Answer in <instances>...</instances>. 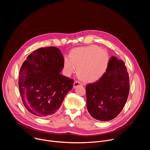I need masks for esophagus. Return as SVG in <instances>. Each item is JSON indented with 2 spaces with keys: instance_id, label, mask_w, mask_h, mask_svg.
Masks as SVG:
<instances>
[{
  "instance_id": "34e87169",
  "label": "esophagus",
  "mask_w": 150,
  "mask_h": 150,
  "mask_svg": "<svg viewBox=\"0 0 150 150\" xmlns=\"http://www.w3.org/2000/svg\"><path fill=\"white\" fill-rule=\"evenodd\" d=\"M81 85H82V84L81 83V82H79V81H75L74 83L73 87L75 88H76V87H78V86H81Z\"/></svg>"
}]
</instances>
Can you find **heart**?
I'll return each mask as SVG.
<instances>
[{
	"mask_svg": "<svg viewBox=\"0 0 150 150\" xmlns=\"http://www.w3.org/2000/svg\"><path fill=\"white\" fill-rule=\"evenodd\" d=\"M109 60L108 53L105 50L93 45L74 49L69 55L68 61L65 63V68L71 72L73 67H75L79 79L85 82H94L105 74Z\"/></svg>",
	"mask_w": 150,
	"mask_h": 150,
	"instance_id": "1",
	"label": "heart"
}]
</instances>
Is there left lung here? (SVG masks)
Wrapping results in <instances>:
<instances>
[{
    "label": "left lung",
    "instance_id": "left-lung-1",
    "mask_svg": "<svg viewBox=\"0 0 150 150\" xmlns=\"http://www.w3.org/2000/svg\"><path fill=\"white\" fill-rule=\"evenodd\" d=\"M87 108L90 115L101 121L115 118L122 112L129 93V78L125 63L110 57L103 76L86 87Z\"/></svg>",
    "mask_w": 150,
    "mask_h": 150
}]
</instances>
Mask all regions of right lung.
I'll return each mask as SVG.
<instances>
[{
	"label": "right lung",
	"mask_w": 150,
	"mask_h": 150,
	"mask_svg": "<svg viewBox=\"0 0 150 150\" xmlns=\"http://www.w3.org/2000/svg\"><path fill=\"white\" fill-rule=\"evenodd\" d=\"M63 67L64 57L55 47L38 49L23 62L19 89L24 106L31 114L46 117L59 110L74 85V79L60 74Z\"/></svg>",
	"instance_id": "1"
}]
</instances>
